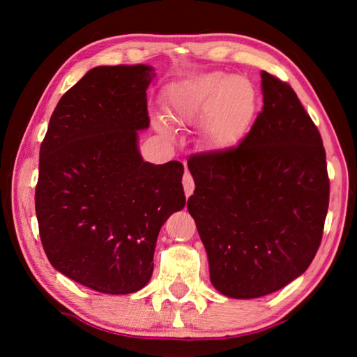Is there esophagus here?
<instances>
[{"mask_svg": "<svg viewBox=\"0 0 357 357\" xmlns=\"http://www.w3.org/2000/svg\"><path fill=\"white\" fill-rule=\"evenodd\" d=\"M183 185H184V193H185V197L189 198L192 193H193V190H195V183H193V178L190 176V173L185 170V173H184V178H183Z\"/></svg>", "mask_w": 357, "mask_h": 357, "instance_id": "1", "label": "esophagus"}]
</instances>
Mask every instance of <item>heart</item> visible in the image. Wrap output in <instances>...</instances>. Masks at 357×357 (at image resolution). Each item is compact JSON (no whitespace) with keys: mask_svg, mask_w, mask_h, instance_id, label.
Here are the masks:
<instances>
[{"mask_svg":"<svg viewBox=\"0 0 357 357\" xmlns=\"http://www.w3.org/2000/svg\"><path fill=\"white\" fill-rule=\"evenodd\" d=\"M168 116L178 124L203 119V137L213 151L236 146L250 129L258 108V91L247 77L209 72L173 84L167 96ZM157 126L167 132L165 119Z\"/></svg>","mask_w":357,"mask_h":357,"instance_id":"heart-1","label":"heart"}]
</instances>
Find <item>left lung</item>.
<instances>
[{"mask_svg": "<svg viewBox=\"0 0 357 357\" xmlns=\"http://www.w3.org/2000/svg\"><path fill=\"white\" fill-rule=\"evenodd\" d=\"M263 110L238 148L190 157L187 209L217 291L271 294L305 273L323 238L329 178L321 135L288 83L261 72Z\"/></svg>", "mask_w": 357, "mask_h": 357, "instance_id": "obj_1", "label": "left lung"}]
</instances>
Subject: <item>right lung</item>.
Returning <instances> with one entry per match:
<instances>
[{"instance_id": "right-lung-1", "label": "right lung", "mask_w": 357, "mask_h": 357, "mask_svg": "<svg viewBox=\"0 0 357 357\" xmlns=\"http://www.w3.org/2000/svg\"><path fill=\"white\" fill-rule=\"evenodd\" d=\"M154 75L146 64L88 70L59 99L40 144L36 215L47 258L99 293L146 285L160 228L185 204L183 164H149L138 149Z\"/></svg>"}]
</instances>
